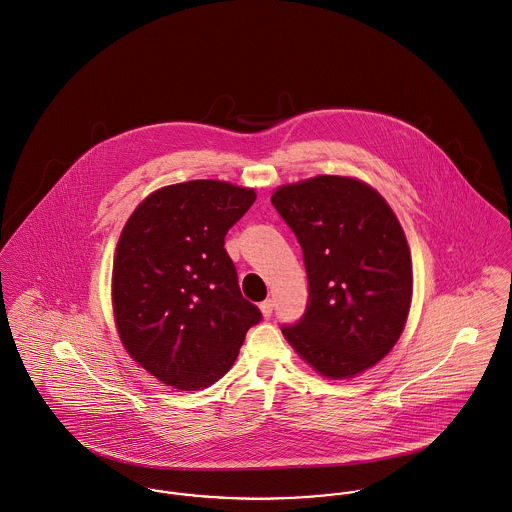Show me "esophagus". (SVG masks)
I'll list each match as a JSON object with an SVG mask.
<instances>
[{
    "instance_id": "1",
    "label": "esophagus",
    "mask_w": 512,
    "mask_h": 512,
    "mask_svg": "<svg viewBox=\"0 0 512 512\" xmlns=\"http://www.w3.org/2000/svg\"><path fill=\"white\" fill-rule=\"evenodd\" d=\"M259 308H261L263 316H265V318H269V316L273 314V308H275V304H273V300H271V298H267L265 302H261V306H259Z\"/></svg>"
}]
</instances>
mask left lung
Wrapping results in <instances>:
<instances>
[{
  "mask_svg": "<svg viewBox=\"0 0 512 512\" xmlns=\"http://www.w3.org/2000/svg\"><path fill=\"white\" fill-rule=\"evenodd\" d=\"M271 202L302 247L308 277L304 316L284 324V338L330 379L373 367L400 338L412 296L397 216L371 186L345 176L281 186Z\"/></svg>",
  "mask_w": 512,
  "mask_h": 512,
  "instance_id": "obj_1",
  "label": "left lung"
}]
</instances>
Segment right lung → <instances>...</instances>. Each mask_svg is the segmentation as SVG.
I'll list each match as a JSON object with an SVG mask.
<instances>
[{
	"label": "right lung",
	"mask_w": 512,
	"mask_h": 512,
	"mask_svg": "<svg viewBox=\"0 0 512 512\" xmlns=\"http://www.w3.org/2000/svg\"><path fill=\"white\" fill-rule=\"evenodd\" d=\"M255 192L190 180L153 192L131 214L114 261L115 324L127 353L180 391L222 379L261 310L243 298L224 247Z\"/></svg>",
	"instance_id": "add662e5"
}]
</instances>
